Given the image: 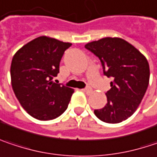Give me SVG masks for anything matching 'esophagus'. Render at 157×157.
<instances>
[{"mask_svg":"<svg viewBox=\"0 0 157 157\" xmlns=\"http://www.w3.org/2000/svg\"><path fill=\"white\" fill-rule=\"evenodd\" d=\"M83 91H84L85 93H91V92H92V88H91L90 86H87L86 88L83 89Z\"/></svg>","mask_w":157,"mask_h":157,"instance_id":"esophagus-1","label":"esophagus"}]
</instances>
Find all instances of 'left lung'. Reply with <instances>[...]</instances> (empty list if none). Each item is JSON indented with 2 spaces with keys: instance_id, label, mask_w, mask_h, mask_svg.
Listing matches in <instances>:
<instances>
[{
  "instance_id": "8db88e82",
  "label": "left lung",
  "mask_w": 157,
  "mask_h": 157,
  "mask_svg": "<svg viewBox=\"0 0 157 157\" xmlns=\"http://www.w3.org/2000/svg\"><path fill=\"white\" fill-rule=\"evenodd\" d=\"M101 61L103 75L113 79L106 93L107 103L94 109L98 119L106 123H120L137 109L149 82L147 58L131 44L119 37H105L85 45Z\"/></svg>"
}]
</instances>
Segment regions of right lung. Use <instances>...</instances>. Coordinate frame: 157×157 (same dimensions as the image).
Listing matches in <instances>:
<instances>
[{"instance_id":"obj_1","label":"right lung","mask_w":157,"mask_h":157,"mask_svg":"<svg viewBox=\"0 0 157 157\" xmlns=\"http://www.w3.org/2000/svg\"><path fill=\"white\" fill-rule=\"evenodd\" d=\"M71 46L39 36L23 46L12 58L13 92L24 109L36 120H54L68 107L74 90L52 80L57 76L61 58Z\"/></svg>"}]
</instances>
